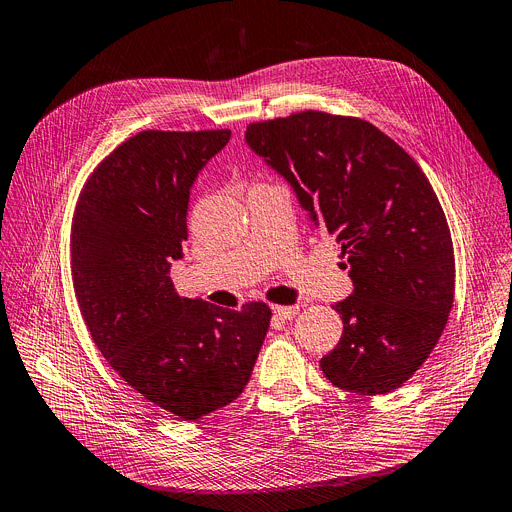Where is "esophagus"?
Returning a JSON list of instances; mask_svg holds the SVG:
<instances>
[{"label":"esophagus","instance_id":"esophagus-1","mask_svg":"<svg viewBox=\"0 0 512 512\" xmlns=\"http://www.w3.org/2000/svg\"><path fill=\"white\" fill-rule=\"evenodd\" d=\"M271 309H274V315L280 317L282 321L294 319L296 313H298V306H280V304H274V306H271Z\"/></svg>","mask_w":512,"mask_h":512}]
</instances>
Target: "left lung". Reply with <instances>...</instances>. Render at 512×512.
I'll return each instance as SVG.
<instances>
[{
  "label": "left lung",
  "instance_id": "obj_1",
  "mask_svg": "<svg viewBox=\"0 0 512 512\" xmlns=\"http://www.w3.org/2000/svg\"><path fill=\"white\" fill-rule=\"evenodd\" d=\"M245 140L348 257L354 292L333 304L344 333L323 374L362 395L399 389L434 350L455 296L451 230L422 168L379 127L323 111L251 123Z\"/></svg>",
  "mask_w": 512,
  "mask_h": 512
}]
</instances>
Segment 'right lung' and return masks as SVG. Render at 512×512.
<instances>
[{
    "mask_svg": "<svg viewBox=\"0 0 512 512\" xmlns=\"http://www.w3.org/2000/svg\"><path fill=\"white\" fill-rule=\"evenodd\" d=\"M230 129L140 131L88 177L72 222V278L92 342L160 410L199 420L243 393L271 311L183 298L170 263L183 257L189 191Z\"/></svg>",
    "mask_w": 512,
    "mask_h": 512,
    "instance_id": "obj_1",
    "label": "right lung"
}]
</instances>
